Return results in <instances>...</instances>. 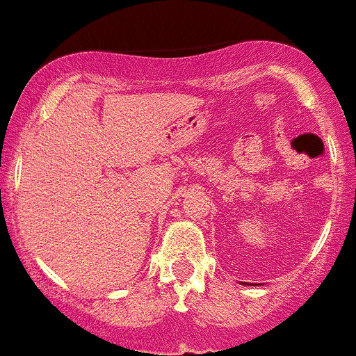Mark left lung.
<instances>
[{
    "mask_svg": "<svg viewBox=\"0 0 356 356\" xmlns=\"http://www.w3.org/2000/svg\"><path fill=\"white\" fill-rule=\"evenodd\" d=\"M254 286H259V284H254Z\"/></svg>",
    "mask_w": 356,
    "mask_h": 356,
    "instance_id": "obj_1",
    "label": "left lung"
}]
</instances>
